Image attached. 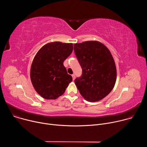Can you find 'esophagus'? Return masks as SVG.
Masks as SVG:
<instances>
[{"mask_svg": "<svg viewBox=\"0 0 147 147\" xmlns=\"http://www.w3.org/2000/svg\"><path fill=\"white\" fill-rule=\"evenodd\" d=\"M71 76H72V77H73V81H74V80H75V78H76V76H75V75H74V74H72V75H71Z\"/></svg>", "mask_w": 147, "mask_h": 147, "instance_id": "34e87169", "label": "esophagus"}]
</instances>
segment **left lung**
Segmentation results:
<instances>
[{
    "label": "left lung",
    "mask_w": 147,
    "mask_h": 147,
    "mask_svg": "<svg viewBox=\"0 0 147 147\" xmlns=\"http://www.w3.org/2000/svg\"><path fill=\"white\" fill-rule=\"evenodd\" d=\"M75 54L82 69L74 82L81 96L89 102H97L113 90L117 71L109 49L97 40L74 44Z\"/></svg>",
    "instance_id": "left-lung-1"
}]
</instances>
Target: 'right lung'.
I'll list each match as a JSON object with an SVG mask.
<instances>
[{
    "label": "right lung",
    "mask_w": 147,
    "mask_h": 147,
    "mask_svg": "<svg viewBox=\"0 0 147 147\" xmlns=\"http://www.w3.org/2000/svg\"><path fill=\"white\" fill-rule=\"evenodd\" d=\"M72 43L56 41L48 43L35 55L30 78L36 92L46 99H56L63 94L72 81L63 62L71 53Z\"/></svg>",
    "instance_id": "1"
}]
</instances>
